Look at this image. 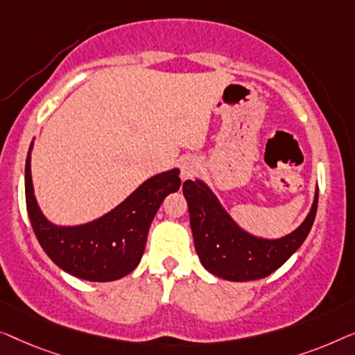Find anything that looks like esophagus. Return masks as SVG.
I'll return each instance as SVG.
<instances>
[{
    "instance_id": "obj_1",
    "label": "esophagus",
    "mask_w": 355,
    "mask_h": 355,
    "mask_svg": "<svg viewBox=\"0 0 355 355\" xmlns=\"http://www.w3.org/2000/svg\"><path fill=\"white\" fill-rule=\"evenodd\" d=\"M198 171H199V162H198V159H194V157L183 159L182 164H180V177H182L183 180L193 177Z\"/></svg>"
}]
</instances>
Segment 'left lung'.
Wrapping results in <instances>:
<instances>
[{
    "mask_svg": "<svg viewBox=\"0 0 355 355\" xmlns=\"http://www.w3.org/2000/svg\"><path fill=\"white\" fill-rule=\"evenodd\" d=\"M194 248L206 270L230 282L266 278L301 248L313 225L318 204L315 189L312 209L293 233L279 239H263L239 228L201 180L183 183Z\"/></svg>",
    "mask_w": 355,
    "mask_h": 355,
    "instance_id": "8db88e82",
    "label": "left lung"
}]
</instances>
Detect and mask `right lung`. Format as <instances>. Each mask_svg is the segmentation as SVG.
<instances>
[{
	"instance_id": "add662e5",
	"label": "right lung",
	"mask_w": 355,
	"mask_h": 355,
	"mask_svg": "<svg viewBox=\"0 0 355 355\" xmlns=\"http://www.w3.org/2000/svg\"><path fill=\"white\" fill-rule=\"evenodd\" d=\"M26 161V202L32 228L48 257L71 275L88 282H114L133 272L141 261L154 216L167 194L180 188V171L148 178L125 201L96 220L77 227L53 225L40 211Z\"/></svg>"
}]
</instances>
